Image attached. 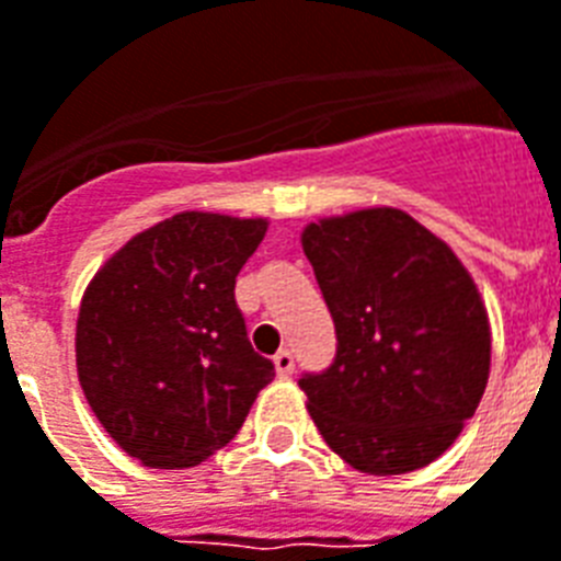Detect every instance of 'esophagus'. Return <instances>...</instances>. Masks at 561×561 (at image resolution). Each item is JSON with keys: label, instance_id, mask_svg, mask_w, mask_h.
<instances>
[{"label": "esophagus", "instance_id": "esophagus-1", "mask_svg": "<svg viewBox=\"0 0 561 561\" xmlns=\"http://www.w3.org/2000/svg\"><path fill=\"white\" fill-rule=\"evenodd\" d=\"M273 365H276V374L288 379V376L294 374V353H290V350H279V353L273 356Z\"/></svg>", "mask_w": 561, "mask_h": 561}]
</instances>
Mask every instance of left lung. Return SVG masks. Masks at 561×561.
Listing matches in <instances>:
<instances>
[{"label":"left lung","instance_id":"left-lung-1","mask_svg":"<svg viewBox=\"0 0 561 561\" xmlns=\"http://www.w3.org/2000/svg\"><path fill=\"white\" fill-rule=\"evenodd\" d=\"M302 252L335 320V362L299 379L323 442L362 473L426 468L473 417L491 367L482 297L400 208L323 217Z\"/></svg>","mask_w":561,"mask_h":561}]
</instances>
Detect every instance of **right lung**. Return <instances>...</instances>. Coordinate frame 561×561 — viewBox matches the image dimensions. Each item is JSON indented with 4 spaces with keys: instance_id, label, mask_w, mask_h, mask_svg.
I'll list each match as a JSON object with an SVG mask.
<instances>
[{
    "instance_id": "obj_1",
    "label": "right lung",
    "mask_w": 561,
    "mask_h": 561,
    "mask_svg": "<svg viewBox=\"0 0 561 561\" xmlns=\"http://www.w3.org/2000/svg\"><path fill=\"white\" fill-rule=\"evenodd\" d=\"M267 220L182 211L111 255L81 297L76 367L105 433L147 468H194L232 442L271 382L234 302Z\"/></svg>"
}]
</instances>
